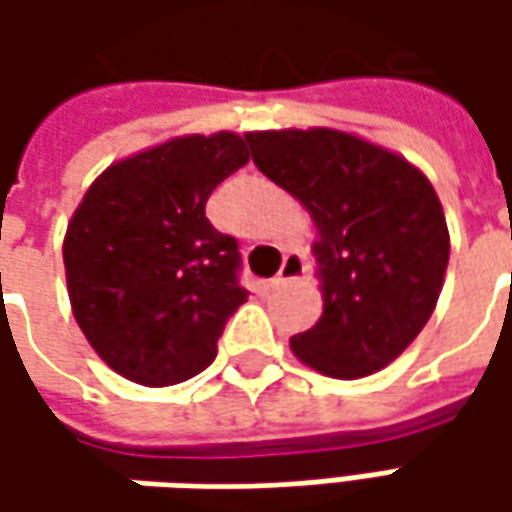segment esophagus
I'll return each instance as SVG.
<instances>
[{
    "label": "esophagus",
    "instance_id": "obj_1",
    "mask_svg": "<svg viewBox=\"0 0 512 512\" xmlns=\"http://www.w3.org/2000/svg\"><path fill=\"white\" fill-rule=\"evenodd\" d=\"M305 256L299 253V250H293V253H285V262L279 267V273L270 279V287H279V285H287V282H293V279H299L302 273H305Z\"/></svg>",
    "mask_w": 512,
    "mask_h": 512
}]
</instances>
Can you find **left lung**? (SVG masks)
<instances>
[{"mask_svg":"<svg viewBox=\"0 0 512 512\" xmlns=\"http://www.w3.org/2000/svg\"><path fill=\"white\" fill-rule=\"evenodd\" d=\"M253 165L313 213L325 313L293 353L333 379L382 370L427 325L450 259L444 210L402 156L342 130L247 133Z\"/></svg>","mask_w":512,"mask_h":512,"instance_id":"1","label":"left lung"}]
</instances>
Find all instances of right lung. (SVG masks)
I'll use <instances>...</instances> for the list:
<instances>
[{
    "label": "right lung",
    "mask_w": 512,
    "mask_h": 512,
    "mask_svg": "<svg viewBox=\"0 0 512 512\" xmlns=\"http://www.w3.org/2000/svg\"><path fill=\"white\" fill-rule=\"evenodd\" d=\"M242 136H182L110 165L65 236L73 316L125 379L168 387L202 373L247 290L239 242L205 216L207 196L247 165Z\"/></svg>",
    "instance_id": "1"
}]
</instances>
